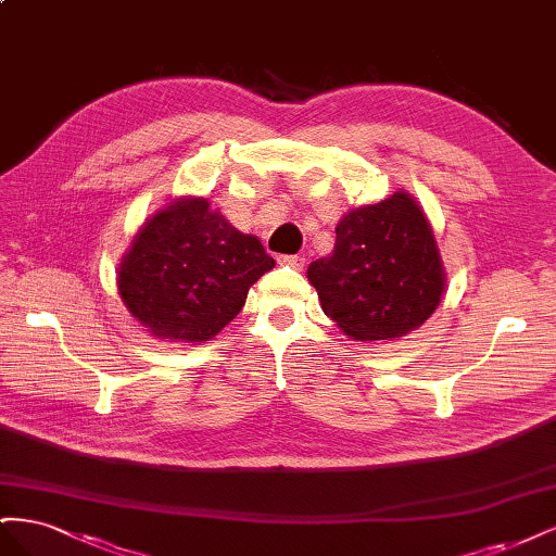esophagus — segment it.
I'll return each mask as SVG.
<instances>
[{"label":"esophagus","mask_w":556,"mask_h":556,"mask_svg":"<svg viewBox=\"0 0 556 556\" xmlns=\"http://www.w3.org/2000/svg\"><path fill=\"white\" fill-rule=\"evenodd\" d=\"M278 262L285 264V266H292V268H304L306 257H301V255H280Z\"/></svg>","instance_id":"34e87169"}]
</instances>
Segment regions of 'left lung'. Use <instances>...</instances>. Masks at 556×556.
<instances>
[{"instance_id":"left-lung-1","label":"left lung","mask_w":556,"mask_h":556,"mask_svg":"<svg viewBox=\"0 0 556 556\" xmlns=\"http://www.w3.org/2000/svg\"><path fill=\"white\" fill-rule=\"evenodd\" d=\"M323 311L355 341L417 329L441 304L445 274L427 217L410 194L348 213L329 257L308 266Z\"/></svg>"}]
</instances>
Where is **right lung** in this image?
<instances>
[{
	"label": "right lung",
	"instance_id": "add662e5",
	"mask_svg": "<svg viewBox=\"0 0 556 556\" xmlns=\"http://www.w3.org/2000/svg\"><path fill=\"white\" fill-rule=\"evenodd\" d=\"M276 266L206 199L160 211L125 255L117 288L129 313L157 339L199 343L245 306L250 285Z\"/></svg>",
	"mask_w": 556,
	"mask_h": 556
}]
</instances>
